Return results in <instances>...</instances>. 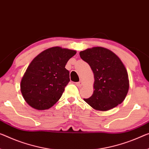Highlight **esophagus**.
Listing matches in <instances>:
<instances>
[{"instance_id":"34e87169","label":"esophagus","mask_w":149,"mask_h":149,"mask_svg":"<svg viewBox=\"0 0 149 149\" xmlns=\"http://www.w3.org/2000/svg\"><path fill=\"white\" fill-rule=\"evenodd\" d=\"M82 82L81 81L78 82H76V85L77 86H79V87H81V86H82Z\"/></svg>"}]
</instances>
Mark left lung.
<instances>
[{"mask_svg": "<svg viewBox=\"0 0 149 149\" xmlns=\"http://www.w3.org/2000/svg\"><path fill=\"white\" fill-rule=\"evenodd\" d=\"M94 73V92L84 100L94 109L106 111L122 103L129 88V76L120 59L110 50L97 47L80 52Z\"/></svg>", "mask_w": 149, "mask_h": 149, "instance_id": "8db88e82", "label": "left lung"}]
</instances>
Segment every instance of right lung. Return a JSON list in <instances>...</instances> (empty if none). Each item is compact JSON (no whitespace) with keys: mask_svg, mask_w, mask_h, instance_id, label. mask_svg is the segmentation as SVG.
Here are the masks:
<instances>
[{"mask_svg":"<svg viewBox=\"0 0 149 149\" xmlns=\"http://www.w3.org/2000/svg\"><path fill=\"white\" fill-rule=\"evenodd\" d=\"M76 53L73 50L54 47L32 61L20 82L22 97L28 104L36 110H46L60 99L70 81L65 65Z\"/></svg>","mask_w":149,"mask_h":149,"instance_id":"obj_1","label":"right lung"}]
</instances>
